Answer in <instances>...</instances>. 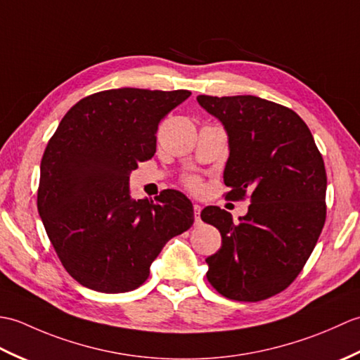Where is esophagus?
I'll use <instances>...</instances> for the list:
<instances>
[{
  "mask_svg": "<svg viewBox=\"0 0 360 360\" xmlns=\"http://www.w3.org/2000/svg\"><path fill=\"white\" fill-rule=\"evenodd\" d=\"M201 205L200 204H193V210H195V223L198 224L201 221V218H200V215H201Z\"/></svg>",
  "mask_w": 360,
  "mask_h": 360,
  "instance_id": "1",
  "label": "esophagus"
}]
</instances>
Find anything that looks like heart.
Returning <instances> with one entry per match:
<instances>
[{
	"label": "heart",
	"mask_w": 360,
	"mask_h": 360,
	"mask_svg": "<svg viewBox=\"0 0 360 360\" xmlns=\"http://www.w3.org/2000/svg\"><path fill=\"white\" fill-rule=\"evenodd\" d=\"M187 186H188V187H192V188H198V186H200V184H198V179H195V178H190V179L187 181Z\"/></svg>",
	"instance_id": "b5f03b06"
}]
</instances>
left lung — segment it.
<instances>
[{"mask_svg": "<svg viewBox=\"0 0 360 360\" xmlns=\"http://www.w3.org/2000/svg\"><path fill=\"white\" fill-rule=\"evenodd\" d=\"M224 127L231 200L249 195L248 213L233 223L210 205L205 223L221 233V249L205 258L219 294L258 302L294 281L314 250L326 217V172L308 125L292 110L255 96H198Z\"/></svg>", "mask_w": 360, "mask_h": 360, "instance_id": "8db88e82", "label": "left lung"}]
</instances>
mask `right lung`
<instances>
[{
  "label": "right lung",
  "instance_id": "obj_1",
  "mask_svg": "<svg viewBox=\"0 0 360 360\" xmlns=\"http://www.w3.org/2000/svg\"><path fill=\"white\" fill-rule=\"evenodd\" d=\"M190 91L108 89L65 114L40 165L38 213L60 262L98 292L139 288L168 240L193 224L178 190L134 200L129 174L156 153L158 125Z\"/></svg>",
  "mask_w": 360,
  "mask_h": 360
}]
</instances>
